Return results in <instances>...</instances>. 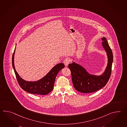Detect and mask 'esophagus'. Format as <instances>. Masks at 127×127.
<instances>
[{"label":"esophagus","mask_w":127,"mask_h":127,"mask_svg":"<svg viewBox=\"0 0 127 127\" xmlns=\"http://www.w3.org/2000/svg\"><path fill=\"white\" fill-rule=\"evenodd\" d=\"M70 63V60L69 59L67 58H65V60L64 61V63L65 64V66H67Z\"/></svg>","instance_id":"1"}]
</instances>
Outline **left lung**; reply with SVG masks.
I'll use <instances>...</instances> for the list:
<instances>
[{"label":"left lung","instance_id":"obj_1","mask_svg":"<svg viewBox=\"0 0 127 127\" xmlns=\"http://www.w3.org/2000/svg\"><path fill=\"white\" fill-rule=\"evenodd\" d=\"M101 40L102 46L107 53L108 60L107 66L101 75L91 74L84 67L74 62L68 65L74 87L79 92L87 93L96 92L103 88L110 78L113 62V52L106 38L103 37Z\"/></svg>","mask_w":127,"mask_h":127}]
</instances>
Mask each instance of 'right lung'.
Returning <instances> with one entry per match:
<instances>
[{
    "label": "right lung",
    "instance_id": "obj_1",
    "mask_svg": "<svg viewBox=\"0 0 127 127\" xmlns=\"http://www.w3.org/2000/svg\"><path fill=\"white\" fill-rule=\"evenodd\" d=\"M15 51V48L12 56V66L20 87L29 93L42 95H47L53 90L57 75L60 70L64 68V64L61 63L56 65L45 76L37 81H27L22 79L15 70L14 64Z\"/></svg>",
    "mask_w": 127,
    "mask_h": 127
}]
</instances>
